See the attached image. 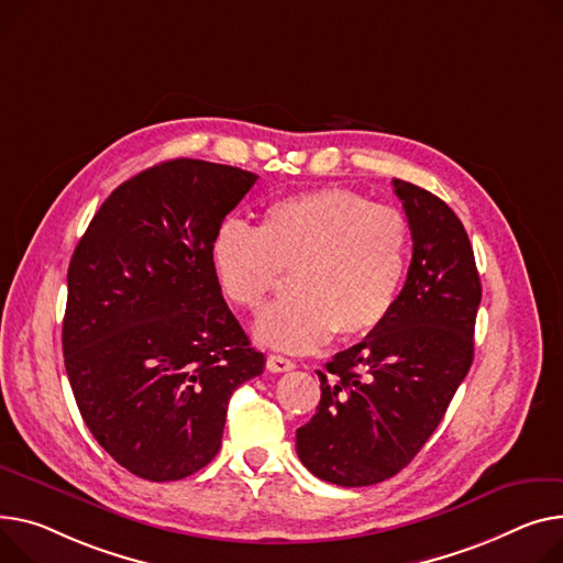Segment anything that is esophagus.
<instances>
[{"instance_id": "esophagus-1", "label": "esophagus", "mask_w": 563, "mask_h": 563, "mask_svg": "<svg viewBox=\"0 0 563 563\" xmlns=\"http://www.w3.org/2000/svg\"><path fill=\"white\" fill-rule=\"evenodd\" d=\"M296 364L283 355H269L267 357V368L274 371V373H285V371H291Z\"/></svg>"}]
</instances>
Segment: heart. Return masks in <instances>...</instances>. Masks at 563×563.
<instances>
[{
	"label": "heart",
	"instance_id": "obj_1",
	"mask_svg": "<svg viewBox=\"0 0 563 563\" xmlns=\"http://www.w3.org/2000/svg\"><path fill=\"white\" fill-rule=\"evenodd\" d=\"M407 257V219L342 187L272 203L260 229L223 221L210 244L217 280L242 310H260L291 272L294 296L255 323L262 344L287 353H310L332 332L344 342L376 332L394 312Z\"/></svg>",
	"mask_w": 563,
	"mask_h": 563
}]
</instances>
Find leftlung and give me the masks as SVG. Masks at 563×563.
I'll return each mask as SVG.
<instances>
[{
	"label": "left lung",
	"mask_w": 563,
	"mask_h": 563,
	"mask_svg": "<svg viewBox=\"0 0 563 563\" xmlns=\"http://www.w3.org/2000/svg\"><path fill=\"white\" fill-rule=\"evenodd\" d=\"M411 231L407 280L389 319L319 373L317 415L296 430L303 466L340 486L402 471L441 423L473 362L482 298L460 217L419 185L394 178Z\"/></svg>",
	"instance_id": "obj_1"
}]
</instances>
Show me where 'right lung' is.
<instances>
[{
  "label": "right lung",
  "instance_id": "add662e5",
  "mask_svg": "<svg viewBox=\"0 0 563 563\" xmlns=\"http://www.w3.org/2000/svg\"><path fill=\"white\" fill-rule=\"evenodd\" d=\"M255 180L195 158L148 167L101 203L69 260L67 378L92 437L137 477L210 464L233 391L265 368L210 260Z\"/></svg>",
  "mask_w": 563,
  "mask_h": 563
}]
</instances>
